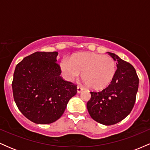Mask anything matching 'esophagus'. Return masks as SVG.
Masks as SVG:
<instances>
[{
  "label": "esophagus",
  "mask_w": 150,
  "mask_h": 150,
  "mask_svg": "<svg viewBox=\"0 0 150 150\" xmlns=\"http://www.w3.org/2000/svg\"><path fill=\"white\" fill-rule=\"evenodd\" d=\"M82 90H83V89H82V87H79V86L77 87V93H80Z\"/></svg>",
  "instance_id": "1"
}]
</instances>
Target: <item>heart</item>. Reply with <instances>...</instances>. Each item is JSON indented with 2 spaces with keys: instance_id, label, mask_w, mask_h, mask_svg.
<instances>
[{
  "instance_id": "heart-1",
  "label": "heart",
  "mask_w": 150,
  "mask_h": 150,
  "mask_svg": "<svg viewBox=\"0 0 150 150\" xmlns=\"http://www.w3.org/2000/svg\"><path fill=\"white\" fill-rule=\"evenodd\" d=\"M61 69L65 78L74 81L82 73V78L89 88L99 90L111 83L116 72L115 61L110 56L95 53H77L70 59L61 62Z\"/></svg>"
}]
</instances>
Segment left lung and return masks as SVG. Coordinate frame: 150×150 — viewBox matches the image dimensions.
<instances>
[{
	"mask_svg": "<svg viewBox=\"0 0 150 150\" xmlns=\"http://www.w3.org/2000/svg\"><path fill=\"white\" fill-rule=\"evenodd\" d=\"M115 61L117 70L111 84L99 92H90L87 104L90 116L103 125L116 124L131 112L138 90L139 78L134 67L108 52Z\"/></svg>",
	"mask_w": 150,
	"mask_h": 150,
	"instance_id": "8db88e82",
	"label": "left lung"
}]
</instances>
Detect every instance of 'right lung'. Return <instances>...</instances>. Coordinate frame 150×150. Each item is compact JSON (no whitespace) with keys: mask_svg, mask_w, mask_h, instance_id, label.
Masks as SVG:
<instances>
[{"mask_svg":"<svg viewBox=\"0 0 150 150\" xmlns=\"http://www.w3.org/2000/svg\"><path fill=\"white\" fill-rule=\"evenodd\" d=\"M58 52H35L15 67L12 83L14 100L22 114L37 124H49L64 113L77 86L60 76Z\"/></svg>","mask_w":150,"mask_h":150,"instance_id":"obj_1","label":"right lung"}]
</instances>
